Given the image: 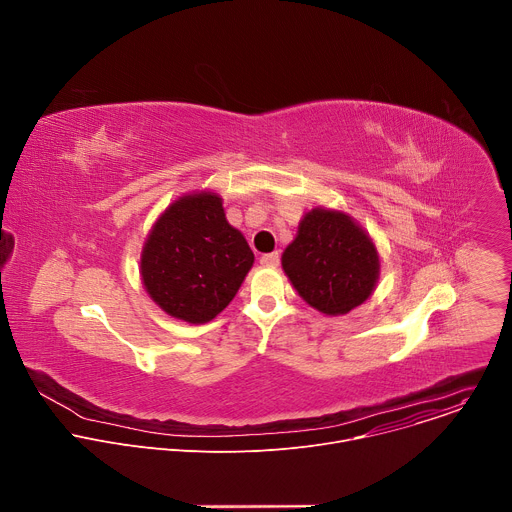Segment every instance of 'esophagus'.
Listing matches in <instances>:
<instances>
[{"label": "esophagus", "instance_id": "34e87169", "mask_svg": "<svg viewBox=\"0 0 512 512\" xmlns=\"http://www.w3.org/2000/svg\"><path fill=\"white\" fill-rule=\"evenodd\" d=\"M279 259H281V255L275 251V253H265V255H261V265H267V267H275V265H279Z\"/></svg>", "mask_w": 512, "mask_h": 512}]
</instances>
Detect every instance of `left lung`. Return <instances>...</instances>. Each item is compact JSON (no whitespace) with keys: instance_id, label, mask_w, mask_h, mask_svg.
Returning <instances> with one entry per match:
<instances>
[{"instance_id":"left-lung-1","label":"left lung","mask_w":512,"mask_h":512,"mask_svg":"<svg viewBox=\"0 0 512 512\" xmlns=\"http://www.w3.org/2000/svg\"><path fill=\"white\" fill-rule=\"evenodd\" d=\"M281 265L298 294L328 316L360 306L379 279V255L369 235L344 212L324 208L302 218Z\"/></svg>"}]
</instances>
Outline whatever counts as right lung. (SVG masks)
I'll use <instances>...</instances> for the list:
<instances>
[{"instance_id":"add662e5","label":"right lung","mask_w":512,"mask_h":512,"mask_svg":"<svg viewBox=\"0 0 512 512\" xmlns=\"http://www.w3.org/2000/svg\"><path fill=\"white\" fill-rule=\"evenodd\" d=\"M255 257L212 192L182 196L154 225L141 253V277L170 316L204 324L239 291Z\"/></svg>"}]
</instances>
